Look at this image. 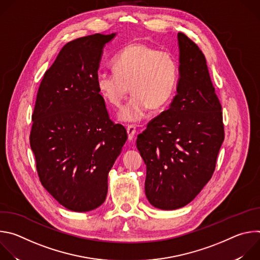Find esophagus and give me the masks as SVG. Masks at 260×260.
<instances>
[{"mask_svg":"<svg viewBox=\"0 0 260 260\" xmlns=\"http://www.w3.org/2000/svg\"><path fill=\"white\" fill-rule=\"evenodd\" d=\"M126 132H127V137H128V140H133L136 136V133H137V128L135 125H128L126 127Z\"/></svg>","mask_w":260,"mask_h":260,"instance_id":"1","label":"esophagus"}]
</instances>
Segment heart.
<instances>
[{
    "label": "heart",
    "mask_w": 260,
    "mask_h": 260,
    "mask_svg": "<svg viewBox=\"0 0 260 260\" xmlns=\"http://www.w3.org/2000/svg\"><path fill=\"white\" fill-rule=\"evenodd\" d=\"M113 72H101L96 88L104 100L119 108L129 92L134 93L121 110L119 118L127 122L142 120L150 107L158 110L172 99L178 81V63L165 50L134 42L120 49L112 59Z\"/></svg>",
    "instance_id": "1"
}]
</instances>
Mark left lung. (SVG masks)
<instances>
[{"instance_id": "left-lung-1", "label": "left lung", "mask_w": 260, "mask_h": 260, "mask_svg": "<svg viewBox=\"0 0 260 260\" xmlns=\"http://www.w3.org/2000/svg\"><path fill=\"white\" fill-rule=\"evenodd\" d=\"M179 81L170 108L147 124L137 147L146 165L145 193L157 209L189 204L211 179L224 125L204 53L178 32Z\"/></svg>"}]
</instances>
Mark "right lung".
I'll return each instance as SVG.
<instances>
[{
	"mask_svg": "<svg viewBox=\"0 0 260 260\" xmlns=\"http://www.w3.org/2000/svg\"><path fill=\"white\" fill-rule=\"evenodd\" d=\"M116 34L67 43L45 72L31 115L29 144L44 188L64 208L88 212L108 192V174L127 134L109 117L96 88L104 46Z\"/></svg>",
	"mask_w": 260,
	"mask_h": 260,
	"instance_id": "add662e5",
	"label": "right lung"
}]
</instances>
